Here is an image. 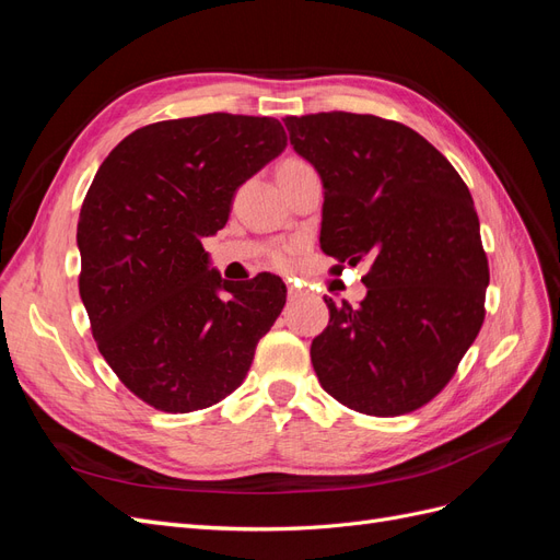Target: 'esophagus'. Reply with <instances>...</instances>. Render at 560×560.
<instances>
[{"label":"esophagus","instance_id":"obj_1","mask_svg":"<svg viewBox=\"0 0 560 560\" xmlns=\"http://www.w3.org/2000/svg\"><path fill=\"white\" fill-rule=\"evenodd\" d=\"M287 294H290V299H299L301 296V290H299V287L290 280V282H287Z\"/></svg>","mask_w":560,"mask_h":560}]
</instances>
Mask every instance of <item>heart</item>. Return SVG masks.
<instances>
[{"label": "heart", "instance_id": "obj_1", "mask_svg": "<svg viewBox=\"0 0 560 560\" xmlns=\"http://www.w3.org/2000/svg\"><path fill=\"white\" fill-rule=\"evenodd\" d=\"M294 165H303V161L290 159V161L282 163V167H294ZM270 257H273V261L278 266H287V264H290V259H292V247H278V249H273V254H270Z\"/></svg>", "mask_w": 560, "mask_h": 560}]
</instances>
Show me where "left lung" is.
<instances>
[{
	"label": "left lung",
	"mask_w": 560,
	"mask_h": 560,
	"mask_svg": "<svg viewBox=\"0 0 560 560\" xmlns=\"http://www.w3.org/2000/svg\"><path fill=\"white\" fill-rule=\"evenodd\" d=\"M284 126L325 186L322 252L371 261L360 306L325 296L329 325L311 346L319 385L366 416L411 413L442 393L483 325L490 276L471 194L404 124L319 112Z\"/></svg>",
	"instance_id": "obj_1"
}]
</instances>
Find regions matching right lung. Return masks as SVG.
Instances as JSON below:
<instances>
[{
  "label": "right lung",
  "mask_w": 560,
  "mask_h": 560,
  "mask_svg": "<svg viewBox=\"0 0 560 560\" xmlns=\"http://www.w3.org/2000/svg\"><path fill=\"white\" fill-rule=\"evenodd\" d=\"M284 147L270 116L159 121L112 149L83 198L79 294L93 338L118 381L159 411L231 395L284 306L278 276L222 280L202 249L238 186Z\"/></svg>",
  "instance_id": "obj_1"
}]
</instances>
